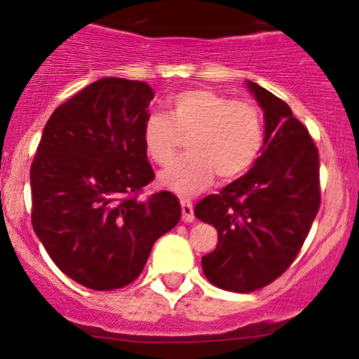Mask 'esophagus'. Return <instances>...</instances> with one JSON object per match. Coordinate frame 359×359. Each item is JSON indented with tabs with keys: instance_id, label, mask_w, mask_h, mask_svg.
<instances>
[{
	"instance_id": "obj_1",
	"label": "esophagus",
	"mask_w": 359,
	"mask_h": 359,
	"mask_svg": "<svg viewBox=\"0 0 359 359\" xmlns=\"http://www.w3.org/2000/svg\"><path fill=\"white\" fill-rule=\"evenodd\" d=\"M180 205H182V221L184 222H192L196 217H194V208L192 203L189 199L180 201Z\"/></svg>"
}]
</instances>
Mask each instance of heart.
<instances>
[{
    "label": "heart",
    "mask_w": 359,
    "mask_h": 359,
    "mask_svg": "<svg viewBox=\"0 0 359 359\" xmlns=\"http://www.w3.org/2000/svg\"><path fill=\"white\" fill-rule=\"evenodd\" d=\"M180 138L189 154L158 175L160 187L194 196L214 175L233 180L248 172L263 148V121L250 101L211 89H187L167 101L165 114H148L142 128L145 154L156 165L174 156Z\"/></svg>",
    "instance_id": "obj_1"
}]
</instances>
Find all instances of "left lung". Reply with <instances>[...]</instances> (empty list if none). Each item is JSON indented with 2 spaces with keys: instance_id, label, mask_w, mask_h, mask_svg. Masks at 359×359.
<instances>
[{
  "instance_id": "8db88e82",
  "label": "left lung",
  "mask_w": 359,
  "mask_h": 359,
  "mask_svg": "<svg viewBox=\"0 0 359 359\" xmlns=\"http://www.w3.org/2000/svg\"><path fill=\"white\" fill-rule=\"evenodd\" d=\"M246 88L265 116L262 155L245 174L194 209L217 229V246L203 257L212 285L248 292L269 285L292 265L320 205L319 154L290 106L257 82Z\"/></svg>"
}]
</instances>
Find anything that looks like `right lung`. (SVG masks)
<instances>
[{
    "label": "right lung",
    "mask_w": 359,
    "mask_h": 359,
    "mask_svg": "<svg viewBox=\"0 0 359 359\" xmlns=\"http://www.w3.org/2000/svg\"><path fill=\"white\" fill-rule=\"evenodd\" d=\"M154 96L142 81L93 82L53 111L32 163L35 234L67 277L93 290L133 282L182 214L168 191L138 197L155 177L142 140Z\"/></svg>",
    "instance_id": "1"
}]
</instances>
